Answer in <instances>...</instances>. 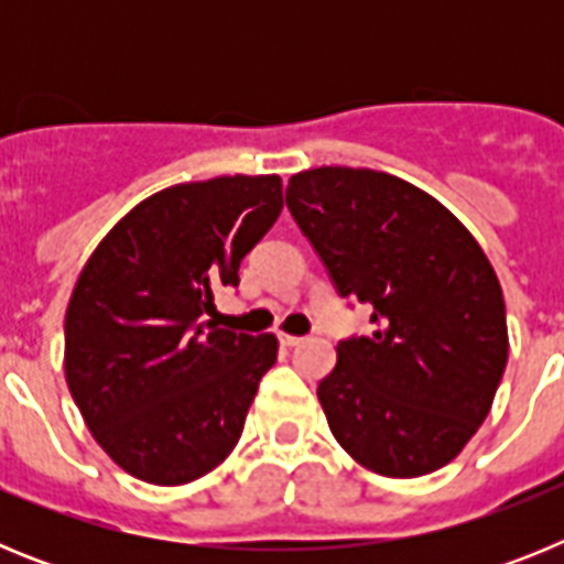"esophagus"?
Listing matches in <instances>:
<instances>
[{
	"instance_id": "esophagus-1",
	"label": "esophagus",
	"mask_w": 564,
	"mask_h": 564,
	"mask_svg": "<svg viewBox=\"0 0 564 564\" xmlns=\"http://www.w3.org/2000/svg\"><path fill=\"white\" fill-rule=\"evenodd\" d=\"M279 341L285 344V347H299V344H305V338L291 336V333H279Z\"/></svg>"
}]
</instances>
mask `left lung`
I'll return each instance as SVG.
<instances>
[{"mask_svg":"<svg viewBox=\"0 0 564 564\" xmlns=\"http://www.w3.org/2000/svg\"><path fill=\"white\" fill-rule=\"evenodd\" d=\"M285 203L370 336L318 383L333 437L364 468L421 477L455 460L508 361L506 302L480 242L432 194L376 169L293 174Z\"/></svg>","mask_w":564,"mask_h":564,"instance_id":"obj_1","label":"left lung"}]
</instances>
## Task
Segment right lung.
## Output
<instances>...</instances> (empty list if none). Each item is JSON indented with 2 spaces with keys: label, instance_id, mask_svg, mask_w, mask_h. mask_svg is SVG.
Wrapping results in <instances>:
<instances>
[{
  "label": "right lung",
  "instance_id": "right-lung-1",
  "mask_svg": "<svg viewBox=\"0 0 564 564\" xmlns=\"http://www.w3.org/2000/svg\"><path fill=\"white\" fill-rule=\"evenodd\" d=\"M279 212V174L177 183L123 214L89 253L64 316V376L127 475L183 486L237 446L279 341L203 316L217 288L237 285Z\"/></svg>",
  "mask_w": 564,
  "mask_h": 564
}]
</instances>
